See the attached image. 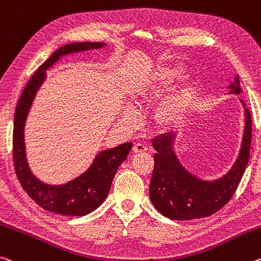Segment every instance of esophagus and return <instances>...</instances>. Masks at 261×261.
Listing matches in <instances>:
<instances>
[{"label":"esophagus","mask_w":261,"mask_h":261,"mask_svg":"<svg viewBox=\"0 0 261 261\" xmlns=\"http://www.w3.org/2000/svg\"><path fill=\"white\" fill-rule=\"evenodd\" d=\"M132 151L135 153H142L147 151V147L145 145H143V144H135V146L132 147Z\"/></svg>","instance_id":"34e87169"}]
</instances>
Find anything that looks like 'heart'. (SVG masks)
<instances>
[{"instance_id":"1","label":"heart","mask_w":261,"mask_h":261,"mask_svg":"<svg viewBox=\"0 0 261 261\" xmlns=\"http://www.w3.org/2000/svg\"><path fill=\"white\" fill-rule=\"evenodd\" d=\"M179 74L173 68L159 66L139 82L135 89V98L139 103H147L164 93ZM194 88L180 86L173 89L159 103L155 111V122L163 129H173L182 123L194 105Z\"/></svg>"}]
</instances>
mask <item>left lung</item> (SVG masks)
<instances>
[{
    "label": "left lung",
    "mask_w": 261,
    "mask_h": 261,
    "mask_svg": "<svg viewBox=\"0 0 261 261\" xmlns=\"http://www.w3.org/2000/svg\"><path fill=\"white\" fill-rule=\"evenodd\" d=\"M230 89V94L243 92L238 76ZM242 103L245 107V103ZM174 137L172 134L161 135L152 142L156 151L150 184L152 203L160 214L175 221L212 216L231 200L249 163L252 138L250 110L245 108V130L238 158L232 168L218 180L204 181L190 174L173 151Z\"/></svg>",
    "instance_id": "8db88e82"
}]
</instances>
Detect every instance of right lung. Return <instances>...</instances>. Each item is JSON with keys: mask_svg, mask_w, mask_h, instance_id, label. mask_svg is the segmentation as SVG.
<instances>
[{"mask_svg": "<svg viewBox=\"0 0 261 261\" xmlns=\"http://www.w3.org/2000/svg\"><path fill=\"white\" fill-rule=\"evenodd\" d=\"M105 45V43H72L58 48L31 76L16 107L12 132V159L16 175L29 196L47 212L66 216H84L94 212L108 196L116 172L132 147V143H124L110 150L101 151L84 174L60 186L41 182L32 174L27 163L24 125L37 90L45 80V71L55 65L60 57L97 49Z\"/></svg>", "mask_w": 261, "mask_h": 261, "instance_id": "obj_1", "label": "right lung"}]
</instances>
